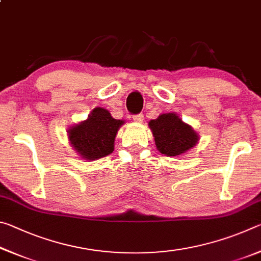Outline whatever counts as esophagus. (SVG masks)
I'll list each match as a JSON object with an SVG mask.
<instances>
[{"label":"esophagus","mask_w":261,"mask_h":261,"mask_svg":"<svg viewBox=\"0 0 261 261\" xmlns=\"http://www.w3.org/2000/svg\"><path fill=\"white\" fill-rule=\"evenodd\" d=\"M134 121L136 123H143L144 121V115L143 114H137L134 116Z\"/></svg>","instance_id":"1"}]
</instances>
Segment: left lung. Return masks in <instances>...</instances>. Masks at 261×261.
Returning <instances> with one entry per match:
<instances>
[{"mask_svg":"<svg viewBox=\"0 0 261 261\" xmlns=\"http://www.w3.org/2000/svg\"><path fill=\"white\" fill-rule=\"evenodd\" d=\"M158 151L167 156H178L196 146L199 136L175 113L161 114L148 123Z\"/></svg>","mask_w":261,"mask_h":261,"instance_id":"left-lung-1","label":"left lung"}]
</instances>
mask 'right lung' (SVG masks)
<instances>
[{
	"mask_svg": "<svg viewBox=\"0 0 261 261\" xmlns=\"http://www.w3.org/2000/svg\"><path fill=\"white\" fill-rule=\"evenodd\" d=\"M123 124L124 121L115 120L107 109L96 107L87 120L70 126L69 141L83 159L98 160L113 153L115 137Z\"/></svg>",
	"mask_w": 261,
	"mask_h": 261,
	"instance_id": "obj_1",
	"label": "right lung"
}]
</instances>
